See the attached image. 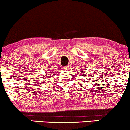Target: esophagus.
I'll list each match as a JSON object with an SVG mask.
<instances>
[{"label": "esophagus", "mask_w": 130, "mask_h": 130, "mask_svg": "<svg viewBox=\"0 0 130 130\" xmlns=\"http://www.w3.org/2000/svg\"><path fill=\"white\" fill-rule=\"evenodd\" d=\"M63 68L64 70H68L69 69V66H64Z\"/></svg>", "instance_id": "34e87169"}]
</instances>
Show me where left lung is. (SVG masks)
<instances>
[{"instance_id":"obj_1","label":"left lung","mask_w":130,"mask_h":130,"mask_svg":"<svg viewBox=\"0 0 130 130\" xmlns=\"http://www.w3.org/2000/svg\"><path fill=\"white\" fill-rule=\"evenodd\" d=\"M79 71L81 72V71ZM83 72H84V73H85V74H82V76H88V74H87V73H86L85 71H83ZM81 73H82V72H81ZM90 77L91 76H90Z\"/></svg>"}]
</instances>
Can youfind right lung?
Masks as SVG:
<instances>
[{
	"instance_id": "right-lung-1",
	"label": "right lung",
	"mask_w": 130,
	"mask_h": 130,
	"mask_svg": "<svg viewBox=\"0 0 130 130\" xmlns=\"http://www.w3.org/2000/svg\"><path fill=\"white\" fill-rule=\"evenodd\" d=\"M47 73H48V72H47ZM47 75H48V76H47V77H49L50 76V74H47ZM43 79H44V78H43ZM45 80H47V79H45Z\"/></svg>"
}]
</instances>
